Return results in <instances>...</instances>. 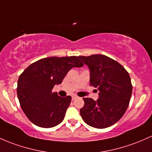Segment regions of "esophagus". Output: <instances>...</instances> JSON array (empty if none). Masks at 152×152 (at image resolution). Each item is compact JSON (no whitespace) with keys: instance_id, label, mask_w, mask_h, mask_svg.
<instances>
[{"instance_id":"obj_1","label":"esophagus","mask_w":152,"mask_h":152,"mask_svg":"<svg viewBox=\"0 0 152 152\" xmlns=\"http://www.w3.org/2000/svg\"><path fill=\"white\" fill-rule=\"evenodd\" d=\"M76 98H77V97H76V95H73V97H72V100H75V99H76Z\"/></svg>"}]
</instances>
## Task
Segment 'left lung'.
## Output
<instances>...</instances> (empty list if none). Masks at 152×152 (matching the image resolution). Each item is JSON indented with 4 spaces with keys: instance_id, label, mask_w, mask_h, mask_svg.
I'll return each mask as SVG.
<instances>
[{
    "instance_id": "left-lung-1",
    "label": "left lung",
    "mask_w": 152,
    "mask_h": 152,
    "mask_svg": "<svg viewBox=\"0 0 152 152\" xmlns=\"http://www.w3.org/2000/svg\"><path fill=\"white\" fill-rule=\"evenodd\" d=\"M79 58L89 68L90 84L99 91L97 100L83 98L81 117L95 128L110 127L122 118L130 103L132 86L129 73L119 63L105 55Z\"/></svg>"
}]
</instances>
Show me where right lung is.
I'll list each match as a JSON object with an SVG mask.
<instances>
[{
    "mask_svg": "<svg viewBox=\"0 0 152 152\" xmlns=\"http://www.w3.org/2000/svg\"><path fill=\"white\" fill-rule=\"evenodd\" d=\"M76 56L46 57L30 65L20 76L17 96L22 111L32 123L50 128L60 124L71 97H62L52 92L72 68L83 64Z\"/></svg>",
    "mask_w": 152,
    "mask_h": 152,
    "instance_id": "add662e5",
    "label": "right lung"
}]
</instances>
